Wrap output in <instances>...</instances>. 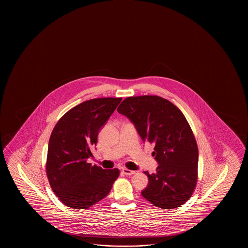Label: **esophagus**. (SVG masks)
Returning a JSON list of instances; mask_svg holds the SVG:
<instances>
[{
    "instance_id": "1",
    "label": "esophagus",
    "mask_w": 248,
    "mask_h": 248,
    "mask_svg": "<svg viewBox=\"0 0 248 248\" xmlns=\"http://www.w3.org/2000/svg\"><path fill=\"white\" fill-rule=\"evenodd\" d=\"M122 172L126 175H131V174H136V171H133V170H129L127 169H122Z\"/></svg>"
}]
</instances>
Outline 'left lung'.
<instances>
[{
	"label": "left lung",
	"instance_id": "left-lung-1",
	"mask_svg": "<svg viewBox=\"0 0 248 248\" xmlns=\"http://www.w3.org/2000/svg\"><path fill=\"white\" fill-rule=\"evenodd\" d=\"M135 125L143 142L154 144L156 173L142 196L161 209H173L189 201L197 185L199 150L195 137L179 109L158 95L130 96L118 107Z\"/></svg>",
	"mask_w": 248,
	"mask_h": 248
}]
</instances>
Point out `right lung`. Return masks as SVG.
Returning a JSON list of instances; mask_svg holds the SVG:
<instances>
[{"mask_svg": "<svg viewBox=\"0 0 248 248\" xmlns=\"http://www.w3.org/2000/svg\"><path fill=\"white\" fill-rule=\"evenodd\" d=\"M122 97L85 101L69 110L53 129L47 148L46 173L54 193L63 205L87 209L106 198L120 174L88 162L97 136Z\"/></svg>", "mask_w": 248, "mask_h": 248, "instance_id": "1", "label": "right lung"}]
</instances>
